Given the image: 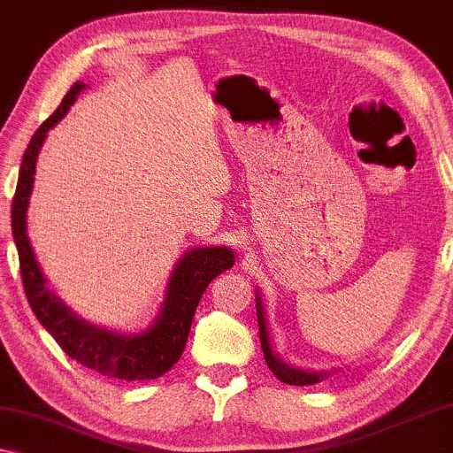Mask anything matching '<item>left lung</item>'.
Returning <instances> with one entry per match:
<instances>
[{
  "label": "left lung",
  "mask_w": 453,
  "mask_h": 453,
  "mask_svg": "<svg viewBox=\"0 0 453 453\" xmlns=\"http://www.w3.org/2000/svg\"><path fill=\"white\" fill-rule=\"evenodd\" d=\"M256 309H257V324H259V342H262L264 358L268 363L272 373H274L282 383H288V386H313L324 380L327 373H313V371H301L287 365L280 358L276 357V352L272 350L270 344V334H268V324H265V313L262 305V296H256Z\"/></svg>",
  "instance_id": "1"
}]
</instances>
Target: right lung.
Returning a JSON list of instances; mask_svg holds the SVG:
<instances>
[{
    "instance_id": "right-lung-1",
    "label": "right lung",
    "mask_w": 453,
    "mask_h": 453,
    "mask_svg": "<svg viewBox=\"0 0 453 453\" xmlns=\"http://www.w3.org/2000/svg\"><path fill=\"white\" fill-rule=\"evenodd\" d=\"M84 88L86 84L82 82L72 86L55 113L36 129L22 157L16 194L12 200V234H14L18 259H20L24 293H27L36 319L73 361L123 381L157 380L181 358L196 307L203 290L220 272L233 268L234 256L228 247H196L185 253L173 270L169 287H166L165 305L160 309L157 321L146 332L134 334V336L115 334L88 324L78 318L47 287L45 274L39 268L27 234L28 197L35 183L36 157H39L47 132L59 119H64Z\"/></svg>"
}]
</instances>
